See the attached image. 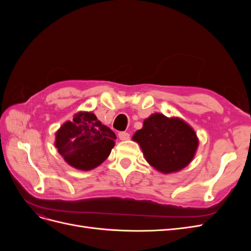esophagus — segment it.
Listing matches in <instances>:
<instances>
[{"label":"esophagus","mask_w":251,"mask_h":251,"mask_svg":"<svg viewBox=\"0 0 251 251\" xmlns=\"http://www.w3.org/2000/svg\"><path fill=\"white\" fill-rule=\"evenodd\" d=\"M118 137L120 140H127L128 138H130V134L126 132H120L118 134Z\"/></svg>","instance_id":"34e87169"}]
</instances>
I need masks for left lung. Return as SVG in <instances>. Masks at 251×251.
Instances as JSON below:
<instances>
[{"label": "left lung", "instance_id": "8db88e82", "mask_svg": "<svg viewBox=\"0 0 251 251\" xmlns=\"http://www.w3.org/2000/svg\"><path fill=\"white\" fill-rule=\"evenodd\" d=\"M146 160L157 171L178 172L193 160L199 140L194 128L178 117L169 118L155 113L143 121V126L133 136Z\"/></svg>", "mask_w": 251, "mask_h": 251}]
</instances>
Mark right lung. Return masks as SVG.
<instances>
[{
    "label": "right lung",
    "instance_id": "add662e5",
    "mask_svg": "<svg viewBox=\"0 0 251 251\" xmlns=\"http://www.w3.org/2000/svg\"><path fill=\"white\" fill-rule=\"evenodd\" d=\"M116 135L92 112H78L55 133V147L75 169L90 171L101 164L115 146Z\"/></svg>",
    "mask_w": 251,
    "mask_h": 251
}]
</instances>
